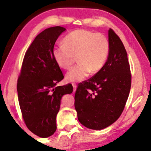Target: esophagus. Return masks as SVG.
Returning <instances> with one entry per match:
<instances>
[{
	"mask_svg": "<svg viewBox=\"0 0 151 151\" xmlns=\"http://www.w3.org/2000/svg\"><path fill=\"white\" fill-rule=\"evenodd\" d=\"M72 86H73V92L74 93L76 91V88H77V84L75 83H72Z\"/></svg>",
	"mask_w": 151,
	"mask_h": 151,
	"instance_id": "34e87169",
	"label": "esophagus"
}]
</instances>
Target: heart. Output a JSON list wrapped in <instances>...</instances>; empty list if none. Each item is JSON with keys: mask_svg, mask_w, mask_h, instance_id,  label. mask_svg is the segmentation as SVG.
<instances>
[{"mask_svg": "<svg viewBox=\"0 0 151 151\" xmlns=\"http://www.w3.org/2000/svg\"><path fill=\"white\" fill-rule=\"evenodd\" d=\"M64 45L55 46L52 55L60 68H70L77 56L79 64L67 74L68 81H81L88 77L91 72L101 70L108 59L110 42L103 34L86 29L71 32L63 39Z\"/></svg>", "mask_w": 151, "mask_h": 151, "instance_id": "heart-1", "label": "heart"}]
</instances>
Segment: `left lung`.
<instances>
[{
  "instance_id": "obj_1",
  "label": "left lung",
  "mask_w": 151,
  "mask_h": 151,
  "mask_svg": "<svg viewBox=\"0 0 151 151\" xmlns=\"http://www.w3.org/2000/svg\"><path fill=\"white\" fill-rule=\"evenodd\" d=\"M108 60L93 77L79 83L74 107L81 124L100 130L111 125L123 112L129 94L132 74L127 53L121 39L108 31Z\"/></svg>"
}]
</instances>
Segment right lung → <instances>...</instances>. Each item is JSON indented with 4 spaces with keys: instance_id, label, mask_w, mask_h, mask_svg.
I'll return each instance as SVG.
<instances>
[{
    "instance_id": "1",
    "label": "right lung",
    "mask_w": 151,
    "mask_h": 151,
    "mask_svg": "<svg viewBox=\"0 0 151 151\" xmlns=\"http://www.w3.org/2000/svg\"><path fill=\"white\" fill-rule=\"evenodd\" d=\"M65 30L59 26L50 27L36 36L25 53L17 79L24 121L32 133L41 138L55 133L62 97L73 91L70 83L56 86L64 76L52 55L56 40Z\"/></svg>"
}]
</instances>
